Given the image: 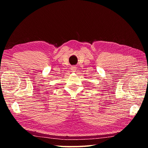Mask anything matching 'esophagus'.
<instances>
[{"label":"esophagus","instance_id":"obj_1","mask_svg":"<svg viewBox=\"0 0 148 148\" xmlns=\"http://www.w3.org/2000/svg\"><path fill=\"white\" fill-rule=\"evenodd\" d=\"M76 66H72L71 67V70L72 71H73L74 72L76 71Z\"/></svg>","mask_w":148,"mask_h":148}]
</instances>
